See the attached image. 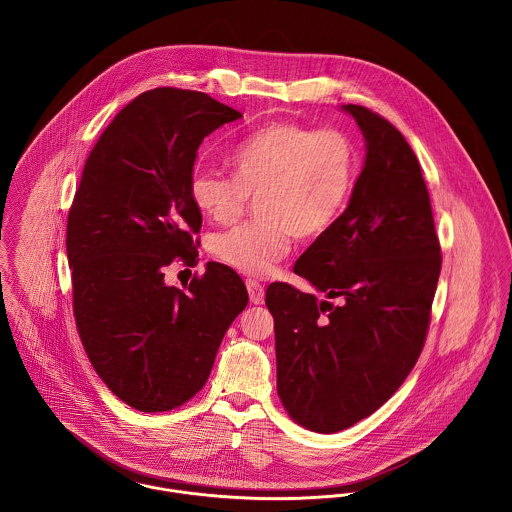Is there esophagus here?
Returning a JSON list of instances; mask_svg holds the SVG:
<instances>
[{
  "label": "esophagus",
  "mask_w": 512,
  "mask_h": 512,
  "mask_svg": "<svg viewBox=\"0 0 512 512\" xmlns=\"http://www.w3.org/2000/svg\"><path fill=\"white\" fill-rule=\"evenodd\" d=\"M246 290H248L250 301H252L254 305L264 303V288H262L260 282H256V280H246Z\"/></svg>",
  "instance_id": "obj_1"
}]
</instances>
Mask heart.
Instances as JSON below:
<instances>
[{"instance_id": "1", "label": "heart", "mask_w": 512, "mask_h": 512, "mask_svg": "<svg viewBox=\"0 0 512 512\" xmlns=\"http://www.w3.org/2000/svg\"><path fill=\"white\" fill-rule=\"evenodd\" d=\"M234 177L197 169L189 181L193 205L211 220L228 224L256 197L262 219L222 232L215 254L246 276H268L288 256L293 236L327 232L349 203L357 181V151L339 130H313L295 122H272L234 147Z\"/></svg>"}]
</instances>
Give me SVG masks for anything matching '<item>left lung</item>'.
I'll use <instances>...</instances> for the list:
<instances>
[{
	"instance_id": "8db88e82",
	"label": "left lung",
	"mask_w": 512,
	"mask_h": 512,
	"mask_svg": "<svg viewBox=\"0 0 512 512\" xmlns=\"http://www.w3.org/2000/svg\"><path fill=\"white\" fill-rule=\"evenodd\" d=\"M365 165L345 213L299 256L315 292L272 284L278 394L297 424L335 434L376 412L416 365L441 270L428 187L404 136L345 104Z\"/></svg>"
}]
</instances>
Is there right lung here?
I'll return each instance as SVG.
<instances>
[{"instance_id": "1", "label": "right lung", "mask_w": 512, "mask_h": 512, "mask_svg": "<svg viewBox=\"0 0 512 512\" xmlns=\"http://www.w3.org/2000/svg\"><path fill=\"white\" fill-rule=\"evenodd\" d=\"M242 118L205 92L155 88L118 112L90 151L67 224L76 329L104 384L140 412H167L207 382L246 307L240 276L209 262L187 292L165 284L197 264L201 211L189 195L197 149Z\"/></svg>"}]
</instances>
